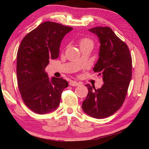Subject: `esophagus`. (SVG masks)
Wrapping results in <instances>:
<instances>
[{
    "label": "esophagus",
    "instance_id": "34e87169",
    "mask_svg": "<svg viewBox=\"0 0 149 149\" xmlns=\"http://www.w3.org/2000/svg\"><path fill=\"white\" fill-rule=\"evenodd\" d=\"M70 85H71V86H74V87H75V86H79V85H80L79 83H78L77 81H71L70 82Z\"/></svg>",
    "mask_w": 149,
    "mask_h": 149
}]
</instances>
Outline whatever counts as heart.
Segmentation results:
<instances>
[{
	"label": "heart",
	"instance_id": "b5f03b06",
	"mask_svg": "<svg viewBox=\"0 0 149 149\" xmlns=\"http://www.w3.org/2000/svg\"><path fill=\"white\" fill-rule=\"evenodd\" d=\"M79 45L80 48L85 46H87V45H91L93 47V42L91 39H90L89 38H83L79 41Z\"/></svg>",
	"mask_w": 149,
	"mask_h": 149
}]
</instances>
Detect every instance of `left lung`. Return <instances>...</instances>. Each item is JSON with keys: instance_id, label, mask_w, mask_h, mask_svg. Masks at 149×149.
Instances as JSON below:
<instances>
[{"instance_id": "obj_1", "label": "left lung", "mask_w": 149, "mask_h": 149, "mask_svg": "<svg viewBox=\"0 0 149 149\" xmlns=\"http://www.w3.org/2000/svg\"><path fill=\"white\" fill-rule=\"evenodd\" d=\"M89 31L97 35L100 44L93 71L102 75L104 84L98 89L85 85L89 91L82 109L90 116L102 119L114 114L123 104L132 76V59L127 45L110 27Z\"/></svg>"}]
</instances>
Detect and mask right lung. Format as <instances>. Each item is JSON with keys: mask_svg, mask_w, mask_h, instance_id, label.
<instances>
[{"mask_svg": "<svg viewBox=\"0 0 149 149\" xmlns=\"http://www.w3.org/2000/svg\"><path fill=\"white\" fill-rule=\"evenodd\" d=\"M72 27L45 22L26 35L17 54V84L22 98L33 112H52L60 104L68 83L62 78L49 77L45 68L50 59L58 58L62 40Z\"/></svg>", "mask_w": 149, "mask_h": 149, "instance_id": "right-lung-1", "label": "right lung"}]
</instances>
